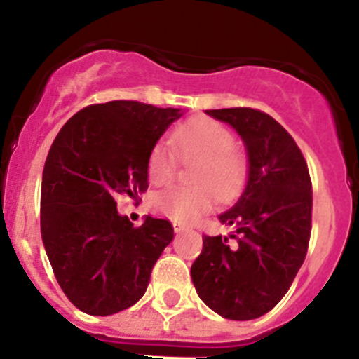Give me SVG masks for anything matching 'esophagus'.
<instances>
[{"label": "esophagus", "mask_w": 359, "mask_h": 359, "mask_svg": "<svg viewBox=\"0 0 359 359\" xmlns=\"http://www.w3.org/2000/svg\"><path fill=\"white\" fill-rule=\"evenodd\" d=\"M186 229H187V226H184V224L173 222V231H175V233H184Z\"/></svg>", "instance_id": "obj_1"}]
</instances>
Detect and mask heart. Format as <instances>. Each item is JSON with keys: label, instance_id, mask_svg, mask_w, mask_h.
Returning a JSON list of instances; mask_svg holds the SVG:
<instances>
[{"label": "heart", "instance_id": "heart-1", "mask_svg": "<svg viewBox=\"0 0 359 359\" xmlns=\"http://www.w3.org/2000/svg\"><path fill=\"white\" fill-rule=\"evenodd\" d=\"M172 146L182 161H196L191 170L193 187H166L151 200L154 212L191 222L212 206L213 196L229 201L240 194L248 175L247 158L233 149L234 135L210 118H196L179 126L172 135ZM177 159L168 144L158 142L147 158V177L161 186L175 175Z\"/></svg>", "mask_w": 359, "mask_h": 359}]
</instances>
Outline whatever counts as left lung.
Listing matches in <instances>:
<instances>
[{
  "label": "left lung",
  "mask_w": 359,
  "mask_h": 359,
  "mask_svg": "<svg viewBox=\"0 0 359 359\" xmlns=\"http://www.w3.org/2000/svg\"><path fill=\"white\" fill-rule=\"evenodd\" d=\"M205 112L241 137L248 175L238 201L219 215L236 231L203 238L191 278L217 314L255 320L283 299L306 259L313 212L309 170L290 133L266 112L250 107Z\"/></svg>",
  "instance_id": "left-lung-1"
}]
</instances>
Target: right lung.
Returning <instances> with one entry per match:
<instances>
[{"label":"right lung","instance_id":"obj_1","mask_svg":"<svg viewBox=\"0 0 359 359\" xmlns=\"http://www.w3.org/2000/svg\"><path fill=\"white\" fill-rule=\"evenodd\" d=\"M186 111L112 100L76 112L50 147L41 180V238L60 288L79 311L109 316L142 299L173 240L168 220L133 227L114 198L147 189V158Z\"/></svg>","mask_w":359,"mask_h":359}]
</instances>
